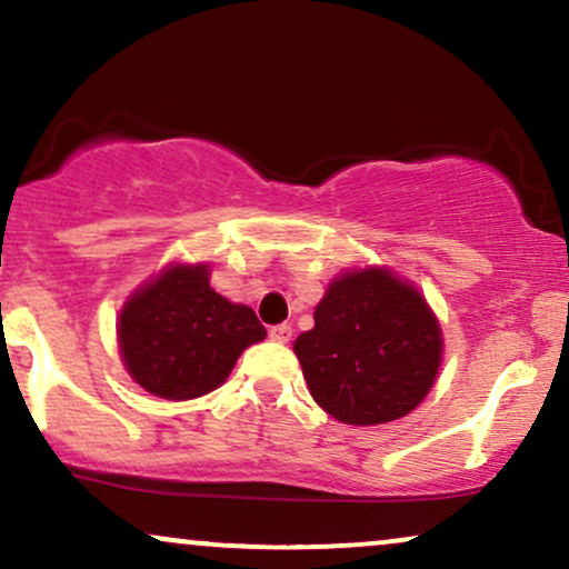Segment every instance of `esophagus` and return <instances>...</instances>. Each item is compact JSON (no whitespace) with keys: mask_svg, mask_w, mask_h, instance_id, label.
Wrapping results in <instances>:
<instances>
[{"mask_svg":"<svg viewBox=\"0 0 569 569\" xmlns=\"http://www.w3.org/2000/svg\"><path fill=\"white\" fill-rule=\"evenodd\" d=\"M269 338L277 340V343H290L292 327L290 325H273V327H269Z\"/></svg>","mask_w":569,"mask_h":569,"instance_id":"esophagus-1","label":"esophagus"}]
</instances>
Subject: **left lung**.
<instances>
[{"label":"left lung","instance_id":"1","mask_svg":"<svg viewBox=\"0 0 569 569\" xmlns=\"http://www.w3.org/2000/svg\"><path fill=\"white\" fill-rule=\"evenodd\" d=\"M311 397L351 426L405 418L423 402L442 359V332L416 287L389 271L343 273L296 346Z\"/></svg>","mask_w":569,"mask_h":569}]
</instances>
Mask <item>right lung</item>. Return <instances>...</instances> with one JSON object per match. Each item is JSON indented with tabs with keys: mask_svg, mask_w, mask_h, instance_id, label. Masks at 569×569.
Here are the masks:
<instances>
[{
	"mask_svg": "<svg viewBox=\"0 0 569 569\" xmlns=\"http://www.w3.org/2000/svg\"><path fill=\"white\" fill-rule=\"evenodd\" d=\"M207 279V266H172L127 300L119 317L127 372L172 402L218 389L239 353L266 338L256 311L218 296Z\"/></svg>",
	"mask_w": 569,
	"mask_h": 569,
	"instance_id": "add662e5",
	"label": "right lung"
}]
</instances>
